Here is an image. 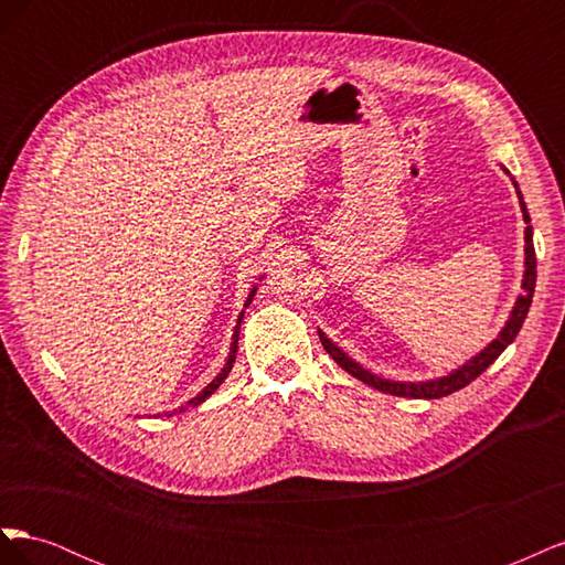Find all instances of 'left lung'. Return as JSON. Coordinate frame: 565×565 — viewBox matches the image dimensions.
<instances>
[{
    "label": "left lung",
    "mask_w": 565,
    "mask_h": 565,
    "mask_svg": "<svg viewBox=\"0 0 565 565\" xmlns=\"http://www.w3.org/2000/svg\"><path fill=\"white\" fill-rule=\"evenodd\" d=\"M504 169V167H502ZM507 172V169H504ZM509 174V172H507ZM514 181V179H511ZM516 185V195H519V202H521V212H523V221H525V273H523V282H521V289L523 295H519L514 309H511V316L509 320L504 322L502 332L498 334V339H492L490 344L481 351L476 353L471 361H467L461 367L452 370L450 374H446V377H438V380H429V382H391V380H384V377H377V374H372L370 370H365L363 365H358L353 358H349L344 351H341L332 339L324 337L322 330H318V337L322 341L324 351H328L334 363L339 367H344L349 374H353L355 380H361L363 384L377 388L382 393H391V396H403V398H443V396H450V393L465 388L469 382H473L478 374H483L494 361H498L500 353L511 344V341L516 339L521 324L527 316V309L530 303H533V292H535V280H537V262H535V245H533V226H530V214H527V207L523 202V195L519 191V183L514 181Z\"/></svg>",
    "instance_id": "obj_1"
}]
</instances>
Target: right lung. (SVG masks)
Returning <instances> with one entry per match:
<instances>
[{"instance_id":"add662e5","label":"right lung","mask_w":565,"mask_h":565,"mask_svg":"<svg viewBox=\"0 0 565 565\" xmlns=\"http://www.w3.org/2000/svg\"><path fill=\"white\" fill-rule=\"evenodd\" d=\"M254 295H256V287H252V292H249V297H247V301H245V309H247V306L252 303V299H254ZM243 318H245V311L241 313V316H237V324H235V330H233V341H231V351H228V361H226V365L224 367H221V372L216 374V377L207 384V386H204L200 393H198V396L195 398H191V401H188L185 405H181L179 409H174V413H183V409L185 407H195V405H200V403H204V401H207L210 396H212V393L221 386V382H224L226 377H228V372L233 370V363H235V353H237V337H241V322H243ZM172 413V415H174Z\"/></svg>"}]
</instances>
